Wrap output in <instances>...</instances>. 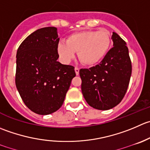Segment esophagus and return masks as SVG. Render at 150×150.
I'll return each mask as SVG.
<instances>
[{
    "label": "esophagus",
    "mask_w": 150,
    "mask_h": 150,
    "mask_svg": "<svg viewBox=\"0 0 150 150\" xmlns=\"http://www.w3.org/2000/svg\"><path fill=\"white\" fill-rule=\"evenodd\" d=\"M75 74H76L77 75H79V69H78V67L75 68Z\"/></svg>",
    "instance_id": "esophagus-1"
}]
</instances>
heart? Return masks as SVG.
<instances>
[{"label": "heart", "instance_id": "1", "mask_svg": "<svg viewBox=\"0 0 150 150\" xmlns=\"http://www.w3.org/2000/svg\"><path fill=\"white\" fill-rule=\"evenodd\" d=\"M110 36L106 30H86L74 33L65 42H60L57 50L62 60L69 62L78 53L80 62L86 66L99 63L110 47Z\"/></svg>", "mask_w": 150, "mask_h": 150}]
</instances>
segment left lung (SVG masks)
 <instances>
[{"label":"left lung","mask_w":150,"mask_h":150,"mask_svg":"<svg viewBox=\"0 0 150 150\" xmlns=\"http://www.w3.org/2000/svg\"><path fill=\"white\" fill-rule=\"evenodd\" d=\"M113 46L99 64L80 69L81 90L91 107L105 110L119 104L128 88L132 65L126 42L115 32Z\"/></svg>","instance_id":"1"}]
</instances>
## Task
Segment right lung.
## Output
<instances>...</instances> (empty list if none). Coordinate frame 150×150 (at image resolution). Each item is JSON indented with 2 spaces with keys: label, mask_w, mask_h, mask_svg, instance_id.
<instances>
[{
  "label": "right lung",
  "mask_w": 150,
  "mask_h": 150,
  "mask_svg": "<svg viewBox=\"0 0 150 150\" xmlns=\"http://www.w3.org/2000/svg\"><path fill=\"white\" fill-rule=\"evenodd\" d=\"M57 28L38 29L21 43L17 52L15 83L25 105L40 115L62 107L75 67L57 62Z\"/></svg>",
  "instance_id": "obj_1"
}]
</instances>
